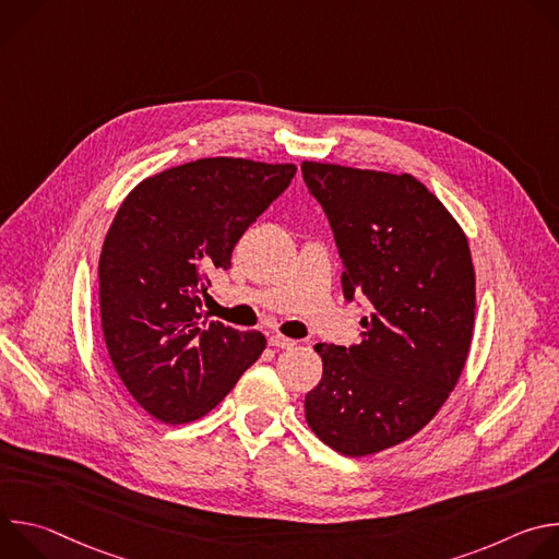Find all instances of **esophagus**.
Instances as JSON below:
<instances>
[{"instance_id":"34e87169","label":"esophagus","mask_w":559,"mask_h":559,"mask_svg":"<svg viewBox=\"0 0 559 559\" xmlns=\"http://www.w3.org/2000/svg\"><path fill=\"white\" fill-rule=\"evenodd\" d=\"M270 345L276 347V349H292L296 345V341H292L287 336H281V334H272L270 336Z\"/></svg>"}]
</instances>
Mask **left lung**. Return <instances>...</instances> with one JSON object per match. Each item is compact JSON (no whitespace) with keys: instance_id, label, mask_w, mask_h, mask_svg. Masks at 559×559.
I'll use <instances>...</instances> for the list:
<instances>
[{"instance_id":"1","label":"left lung","mask_w":559,"mask_h":559,"mask_svg":"<svg viewBox=\"0 0 559 559\" xmlns=\"http://www.w3.org/2000/svg\"><path fill=\"white\" fill-rule=\"evenodd\" d=\"M343 259V292L373 311L360 343H318L323 378L305 395L309 429L362 457L425 429L460 380L475 323L466 234L412 175L300 164Z\"/></svg>"}]
</instances>
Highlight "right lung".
I'll return each instance as SVG.
<instances>
[{
	"instance_id": "add662e5",
	"label": "right lung",
	"mask_w": 559,
	"mask_h": 559,
	"mask_svg": "<svg viewBox=\"0 0 559 559\" xmlns=\"http://www.w3.org/2000/svg\"><path fill=\"white\" fill-rule=\"evenodd\" d=\"M294 175V164L210 156L123 199L99 257V311L115 371L152 418H203L263 354L261 332L205 325L201 296Z\"/></svg>"
}]
</instances>
